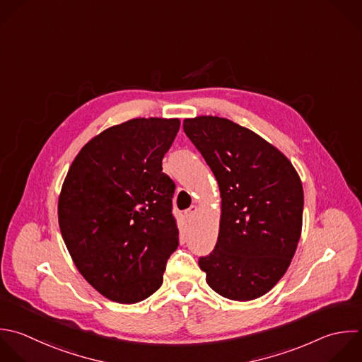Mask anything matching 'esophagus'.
I'll return each instance as SVG.
<instances>
[{"label":"esophagus","instance_id":"34e87169","mask_svg":"<svg viewBox=\"0 0 362 362\" xmlns=\"http://www.w3.org/2000/svg\"><path fill=\"white\" fill-rule=\"evenodd\" d=\"M197 212H198V206H197V205H192L189 209L185 211V216H187L189 221H192V219L197 216Z\"/></svg>","mask_w":362,"mask_h":362}]
</instances>
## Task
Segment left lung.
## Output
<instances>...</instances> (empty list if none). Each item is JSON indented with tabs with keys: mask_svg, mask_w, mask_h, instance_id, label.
<instances>
[{
	"mask_svg": "<svg viewBox=\"0 0 362 362\" xmlns=\"http://www.w3.org/2000/svg\"><path fill=\"white\" fill-rule=\"evenodd\" d=\"M182 126L211 167L222 198L215 249L198 264L218 294L236 301L257 298L276 286L296 253L301 180L280 150L228 119L198 116Z\"/></svg>",
	"mask_w": 362,
	"mask_h": 362,
	"instance_id": "left-lung-1",
	"label": "left lung"
}]
</instances>
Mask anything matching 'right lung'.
<instances>
[{
  "label": "right lung",
  "mask_w": 362,
  "mask_h": 362,
  "mask_svg": "<svg viewBox=\"0 0 362 362\" xmlns=\"http://www.w3.org/2000/svg\"><path fill=\"white\" fill-rule=\"evenodd\" d=\"M178 119H133L93 137L64 181L58 219L71 257L102 296L139 303L163 284L178 246L173 216L175 185L163 157Z\"/></svg>",
  "instance_id": "right-lung-1"
}]
</instances>
